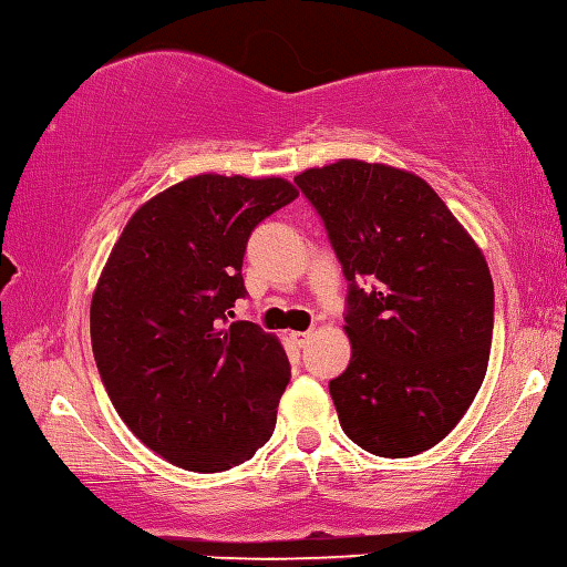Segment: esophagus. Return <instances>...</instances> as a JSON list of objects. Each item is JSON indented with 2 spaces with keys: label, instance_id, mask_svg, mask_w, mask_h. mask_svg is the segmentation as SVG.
<instances>
[{
  "label": "esophagus",
  "instance_id": "1",
  "mask_svg": "<svg viewBox=\"0 0 567 567\" xmlns=\"http://www.w3.org/2000/svg\"><path fill=\"white\" fill-rule=\"evenodd\" d=\"M290 340H292V343L295 346H305V343H308V340H310V332H290Z\"/></svg>",
  "mask_w": 567,
  "mask_h": 567
}]
</instances>
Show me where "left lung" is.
I'll list each match as a JSON object with an SVG mask.
<instances>
[{"label":"left lung","mask_w":567,"mask_h":567,"mask_svg":"<svg viewBox=\"0 0 567 567\" xmlns=\"http://www.w3.org/2000/svg\"><path fill=\"white\" fill-rule=\"evenodd\" d=\"M295 184L350 282V363L330 381L340 426L375 456L426 452L460 424L487 373V259L411 171L340 158L302 171ZM361 279L372 285L368 293Z\"/></svg>","instance_id":"obj_1"}]
</instances>
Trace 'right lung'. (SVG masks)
Here are the masks:
<instances>
[{
	"label": "right lung",
	"instance_id": "add662e5",
	"mask_svg": "<svg viewBox=\"0 0 567 567\" xmlns=\"http://www.w3.org/2000/svg\"><path fill=\"white\" fill-rule=\"evenodd\" d=\"M298 196L280 176L202 174L141 204L90 302V340L115 411L188 472H224L272 436L290 361L235 318L251 229Z\"/></svg>",
	"mask_w": 567,
	"mask_h": 567
}]
</instances>
